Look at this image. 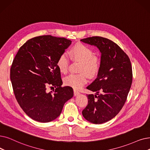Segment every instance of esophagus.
Masks as SVG:
<instances>
[{
	"label": "esophagus",
	"mask_w": 150,
	"mask_h": 150,
	"mask_svg": "<svg viewBox=\"0 0 150 150\" xmlns=\"http://www.w3.org/2000/svg\"><path fill=\"white\" fill-rule=\"evenodd\" d=\"M74 96H79L80 93L79 92V91H76V89H74Z\"/></svg>",
	"instance_id": "34e87169"
}]
</instances>
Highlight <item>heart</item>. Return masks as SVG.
Listing matches in <instances>:
<instances>
[{
	"label": "heart",
	"mask_w": 150,
	"mask_h": 150,
	"mask_svg": "<svg viewBox=\"0 0 150 150\" xmlns=\"http://www.w3.org/2000/svg\"><path fill=\"white\" fill-rule=\"evenodd\" d=\"M71 54L75 59L81 61L80 71L79 74H71L64 78V82L67 86L75 89H81L88 81V76H94L98 72L100 67V61L94 55V51L90 47L82 43H78L71 50ZM57 66L61 73L67 72L69 57L66 53L61 54L57 61ZM86 72V73L85 72Z\"/></svg>",
	"instance_id": "1"
}]
</instances>
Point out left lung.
Here are the masks:
<instances>
[{
  "instance_id": "obj_1",
  "label": "left lung",
  "mask_w": 150,
  "mask_h": 150,
  "mask_svg": "<svg viewBox=\"0 0 150 150\" xmlns=\"http://www.w3.org/2000/svg\"><path fill=\"white\" fill-rule=\"evenodd\" d=\"M80 41L96 47L101 53L97 78L86 88L96 93L87 95L88 105L82 111L87 121L99 125L113 118L125 104L132 82L131 63L118 45L108 38L92 37Z\"/></svg>"
}]
</instances>
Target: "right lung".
Returning a JSON list of instances; mask_svg holds the SVG:
<instances>
[{"instance_id":"add662e5","label":"right lung","mask_w":150,"mask_h":150,"mask_svg":"<svg viewBox=\"0 0 150 150\" xmlns=\"http://www.w3.org/2000/svg\"><path fill=\"white\" fill-rule=\"evenodd\" d=\"M65 38L42 35L28 40L19 49L10 69V80L16 99L30 118L48 122L60 115L64 103L74 96L62 81L57 61L71 44ZM54 92L46 91L50 85Z\"/></svg>"}]
</instances>
